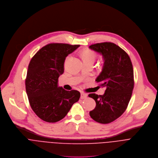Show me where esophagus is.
Wrapping results in <instances>:
<instances>
[{
	"label": "esophagus",
	"mask_w": 158,
	"mask_h": 158,
	"mask_svg": "<svg viewBox=\"0 0 158 158\" xmlns=\"http://www.w3.org/2000/svg\"><path fill=\"white\" fill-rule=\"evenodd\" d=\"M87 95L88 94H86V93H83V92H81V99H85V98H86V97H87Z\"/></svg>",
	"instance_id": "esophagus-1"
}]
</instances>
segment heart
<instances>
[{"mask_svg": "<svg viewBox=\"0 0 158 158\" xmlns=\"http://www.w3.org/2000/svg\"><path fill=\"white\" fill-rule=\"evenodd\" d=\"M81 56L83 61H94L95 60V55L91 51L83 52Z\"/></svg>", "mask_w": 158, "mask_h": 158, "instance_id": "b5f03b06", "label": "heart"}]
</instances>
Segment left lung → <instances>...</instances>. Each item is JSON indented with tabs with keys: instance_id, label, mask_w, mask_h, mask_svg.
<instances>
[{
	"instance_id": "left-lung-1",
	"label": "left lung",
	"mask_w": 158,
	"mask_h": 158,
	"mask_svg": "<svg viewBox=\"0 0 158 158\" xmlns=\"http://www.w3.org/2000/svg\"><path fill=\"white\" fill-rule=\"evenodd\" d=\"M89 48L103 56V68L96 81L106 87L103 95L88 94L96 102L89 115L99 123L108 124L120 117L128 107L135 83L133 65L127 53L112 42L93 44Z\"/></svg>"
}]
</instances>
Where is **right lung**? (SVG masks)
I'll use <instances>...</instances> for the list:
<instances>
[{
  "mask_svg": "<svg viewBox=\"0 0 158 158\" xmlns=\"http://www.w3.org/2000/svg\"><path fill=\"white\" fill-rule=\"evenodd\" d=\"M80 45L49 44L31 58L25 79V89L30 105L41 119L55 123L64 118L77 102L80 93L58 86V80L64 72L69 54Z\"/></svg>",
  "mask_w": 158,
  "mask_h": 158,
  "instance_id": "add662e5",
  "label": "right lung"
}]
</instances>
